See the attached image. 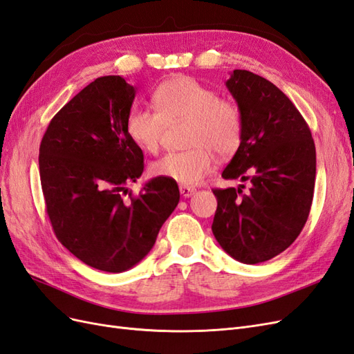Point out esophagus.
Listing matches in <instances>:
<instances>
[{"label":"esophagus","instance_id":"obj_1","mask_svg":"<svg viewBox=\"0 0 354 354\" xmlns=\"http://www.w3.org/2000/svg\"><path fill=\"white\" fill-rule=\"evenodd\" d=\"M196 192V189L189 187V186H180V194L183 198H190Z\"/></svg>","mask_w":354,"mask_h":354}]
</instances>
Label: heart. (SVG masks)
<instances>
[{
  "label": "heart",
  "instance_id": "heart-1",
  "mask_svg": "<svg viewBox=\"0 0 354 354\" xmlns=\"http://www.w3.org/2000/svg\"><path fill=\"white\" fill-rule=\"evenodd\" d=\"M155 111L134 108L127 116V134L145 152L153 153L167 125L187 121L185 152H169L151 165L155 177L195 186L216 168V153L229 156L238 151L243 134L239 106L218 97L201 81L178 75L169 78L152 95Z\"/></svg>",
  "mask_w": 354,
  "mask_h": 354
}]
</instances>
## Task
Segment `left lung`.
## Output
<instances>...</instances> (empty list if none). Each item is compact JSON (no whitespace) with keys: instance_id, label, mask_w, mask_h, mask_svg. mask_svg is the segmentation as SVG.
I'll return each instance as SVG.
<instances>
[{"instance_id":"left-lung-1","label":"left lung","mask_w":354,"mask_h":354,"mask_svg":"<svg viewBox=\"0 0 354 354\" xmlns=\"http://www.w3.org/2000/svg\"><path fill=\"white\" fill-rule=\"evenodd\" d=\"M226 87L243 118V134L223 178L250 189H214L212 233L234 260L257 264L285 251L307 221L316 178V149L301 113L266 78L234 69Z\"/></svg>"}]
</instances>
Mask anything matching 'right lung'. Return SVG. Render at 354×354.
I'll list each match as a JSON object with an SVG mask.
<instances>
[{"label": "right lung", "instance_id": "right-lung-1", "mask_svg": "<svg viewBox=\"0 0 354 354\" xmlns=\"http://www.w3.org/2000/svg\"><path fill=\"white\" fill-rule=\"evenodd\" d=\"M136 88L122 77L94 80L50 121L39 146V177L56 238L97 270L121 273L152 250L180 201L176 181L152 178L138 196L143 152L127 134Z\"/></svg>", "mask_w": 354, "mask_h": 354}]
</instances>
